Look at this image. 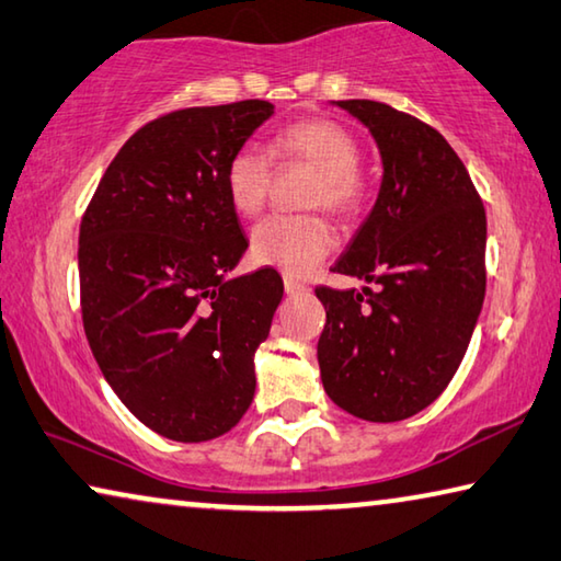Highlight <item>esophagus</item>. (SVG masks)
<instances>
[{
    "mask_svg": "<svg viewBox=\"0 0 561 561\" xmlns=\"http://www.w3.org/2000/svg\"><path fill=\"white\" fill-rule=\"evenodd\" d=\"M282 279H284V291H287V295H299V291H307V284L297 277H291V274H284Z\"/></svg>",
    "mask_w": 561,
    "mask_h": 561,
    "instance_id": "1",
    "label": "esophagus"
}]
</instances>
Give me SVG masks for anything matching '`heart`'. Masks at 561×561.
<instances>
[{
	"label": "heart",
	"mask_w": 561,
	"mask_h": 561,
	"mask_svg": "<svg viewBox=\"0 0 561 561\" xmlns=\"http://www.w3.org/2000/svg\"><path fill=\"white\" fill-rule=\"evenodd\" d=\"M270 153L279 162L305 164L317 172L309 207H324L336 217H354L367 199V180L359 172L362 145L352 129L329 117H307L282 127ZM272 184V158L254 141L239 145L225 164V190L234 211L254 217L264 207ZM336 234L322 217L274 215L254 227L252 256L260 264L289 274H307L332 252Z\"/></svg>",
	"instance_id": "b5f03b06"
}]
</instances>
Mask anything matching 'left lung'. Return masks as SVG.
<instances>
[{
	"instance_id": "1",
	"label": "left lung",
	"mask_w": 561,
	"mask_h": 561,
	"mask_svg": "<svg viewBox=\"0 0 561 561\" xmlns=\"http://www.w3.org/2000/svg\"><path fill=\"white\" fill-rule=\"evenodd\" d=\"M367 124L385 176L375 209L332 266L375 289H314L324 392L367 422L407 420L459 369L486 289V215L455 149L430 124L375 100L336 102Z\"/></svg>"
}]
</instances>
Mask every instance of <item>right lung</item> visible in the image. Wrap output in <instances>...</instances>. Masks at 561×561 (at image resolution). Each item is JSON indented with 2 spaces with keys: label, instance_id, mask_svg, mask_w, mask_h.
I'll use <instances>...</instances> for the list:
<instances>
[{
  "label": "right lung",
  "instance_id": "1",
  "mask_svg": "<svg viewBox=\"0 0 561 561\" xmlns=\"http://www.w3.org/2000/svg\"><path fill=\"white\" fill-rule=\"evenodd\" d=\"M274 106L244 100L159 114L124 141L79 225V301L104 379L149 430L221 437L254 399V352L284 284L225 279L249 247L225 164Z\"/></svg>",
  "mask_w": 561,
  "mask_h": 561
}]
</instances>
